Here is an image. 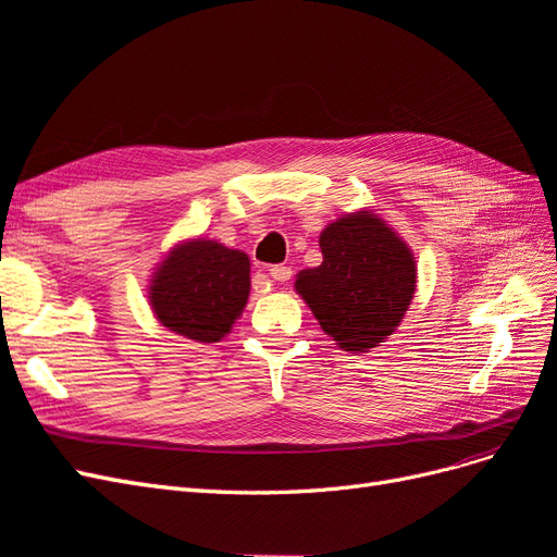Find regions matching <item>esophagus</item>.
<instances>
[{"instance_id": "1", "label": "esophagus", "mask_w": 557, "mask_h": 557, "mask_svg": "<svg viewBox=\"0 0 557 557\" xmlns=\"http://www.w3.org/2000/svg\"><path fill=\"white\" fill-rule=\"evenodd\" d=\"M269 276H272L274 281H290L293 269L285 267V264H274L272 269H269Z\"/></svg>"}]
</instances>
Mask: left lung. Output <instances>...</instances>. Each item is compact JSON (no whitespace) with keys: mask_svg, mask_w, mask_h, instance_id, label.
I'll use <instances>...</instances> for the list:
<instances>
[{"mask_svg":"<svg viewBox=\"0 0 557 557\" xmlns=\"http://www.w3.org/2000/svg\"><path fill=\"white\" fill-rule=\"evenodd\" d=\"M323 262L301 269L297 295L344 350L367 352L391 336L416 293V258L372 211L336 218L320 232Z\"/></svg>","mask_w":557,"mask_h":557,"instance_id":"8db88e82","label":"left lung"}]
</instances>
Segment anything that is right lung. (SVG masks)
I'll list each match as a JSON object with an SVG mask.
<instances>
[{
	"mask_svg": "<svg viewBox=\"0 0 557 557\" xmlns=\"http://www.w3.org/2000/svg\"><path fill=\"white\" fill-rule=\"evenodd\" d=\"M248 293L246 252L199 237L166 252L150 278L148 301L166 330L199 344H215L242 315Z\"/></svg>",
	"mask_w": 557,
	"mask_h": 557,
	"instance_id": "right-lung-1",
	"label": "right lung"
}]
</instances>
